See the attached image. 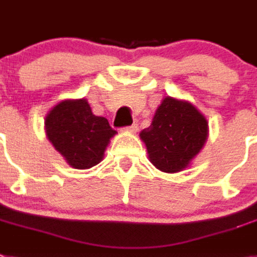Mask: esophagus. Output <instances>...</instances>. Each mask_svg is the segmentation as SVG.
I'll return each mask as SVG.
<instances>
[{"label": "esophagus", "instance_id": "obj_1", "mask_svg": "<svg viewBox=\"0 0 257 257\" xmlns=\"http://www.w3.org/2000/svg\"><path fill=\"white\" fill-rule=\"evenodd\" d=\"M124 131L129 132V133H136V132L138 131V125L137 124H132V125L125 126V128H124Z\"/></svg>", "mask_w": 257, "mask_h": 257}]
</instances>
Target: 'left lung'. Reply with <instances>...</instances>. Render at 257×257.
<instances>
[{
    "label": "left lung",
    "instance_id": "8db88e82",
    "mask_svg": "<svg viewBox=\"0 0 257 257\" xmlns=\"http://www.w3.org/2000/svg\"><path fill=\"white\" fill-rule=\"evenodd\" d=\"M208 124L189 102L167 97L158 107L153 122L141 132L150 162L167 173L189 166L207 140Z\"/></svg>",
    "mask_w": 257,
    "mask_h": 257
}]
</instances>
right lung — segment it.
Returning a JSON list of instances; mask_svg holds the SVG:
<instances>
[{
  "instance_id": "obj_1",
  "label": "right lung",
  "mask_w": 257,
  "mask_h": 257,
  "mask_svg": "<svg viewBox=\"0 0 257 257\" xmlns=\"http://www.w3.org/2000/svg\"><path fill=\"white\" fill-rule=\"evenodd\" d=\"M45 128L55 150L76 169L101 162L110 138L116 135L106 117L93 115L84 98L58 103L46 116Z\"/></svg>"
}]
</instances>
